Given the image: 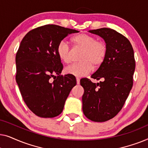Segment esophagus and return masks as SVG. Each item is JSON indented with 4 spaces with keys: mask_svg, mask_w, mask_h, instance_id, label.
Returning a JSON list of instances; mask_svg holds the SVG:
<instances>
[{
    "mask_svg": "<svg viewBox=\"0 0 148 148\" xmlns=\"http://www.w3.org/2000/svg\"><path fill=\"white\" fill-rule=\"evenodd\" d=\"M76 80H77V85L79 84H80V80H79V79L77 78Z\"/></svg>",
    "mask_w": 148,
    "mask_h": 148,
    "instance_id": "1",
    "label": "esophagus"
}]
</instances>
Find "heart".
<instances>
[{"label":"heart","instance_id":"b5f03b06","mask_svg":"<svg viewBox=\"0 0 148 148\" xmlns=\"http://www.w3.org/2000/svg\"><path fill=\"white\" fill-rule=\"evenodd\" d=\"M75 48L82 50L80 54V62L73 63L64 70L66 74L82 77L92 71L93 66L98 68L104 63L108 54V46L104 40H97L95 36L88 34H79L71 39ZM58 58L64 63L71 61L72 52L65 41H60L56 46Z\"/></svg>","mask_w":148,"mask_h":148}]
</instances>
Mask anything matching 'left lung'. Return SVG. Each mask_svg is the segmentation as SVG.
<instances>
[{"instance_id":"8db88e82","label":"left lung","mask_w":148,"mask_h":148,"mask_svg":"<svg viewBox=\"0 0 148 148\" xmlns=\"http://www.w3.org/2000/svg\"><path fill=\"white\" fill-rule=\"evenodd\" d=\"M104 38L108 54L104 63L91 76L101 81L95 84L81 79L84 89L83 112L94 122H105L114 117L124 106L133 87L135 68L134 51L129 40L116 30L100 28L89 31Z\"/></svg>"}]
</instances>
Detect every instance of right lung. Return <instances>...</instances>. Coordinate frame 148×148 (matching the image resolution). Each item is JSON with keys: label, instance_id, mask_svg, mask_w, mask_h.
<instances>
[{"label": "right lung", "instance_id": "add662e5", "mask_svg": "<svg viewBox=\"0 0 148 148\" xmlns=\"http://www.w3.org/2000/svg\"><path fill=\"white\" fill-rule=\"evenodd\" d=\"M75 29L48 24L24 36L16 54V82L23 100L32 112L52 118L63 110L71 90L76 86L71 75L63 76L56 46Z\"/></svg>", "mask_w": 148, "mask_h": 148}]
</instances>
